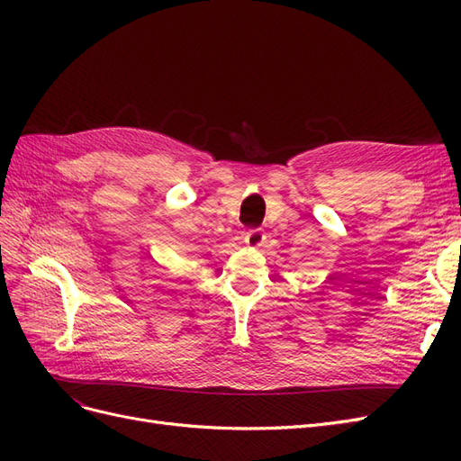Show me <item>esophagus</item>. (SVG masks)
Listing matches in <instances>:
<instances>
[{
    "instance_id": "esophagus-1",
    "label": "esophagus",
    "mask_w": 461,
    "mask_h": 461,
    "mask_svg": "<svg viewBox=\"0 0 461 461\" xmlns=\"http://www.w3.org/2000/svg\"><path fill=\"white\" fill-rule=\"evenodd\" d=\"M244 240H246L248 246L259 248V246L265 244V232H263L261 229H249V230L246 232V236H244Z\"/></svg>"
}]
</instances>
